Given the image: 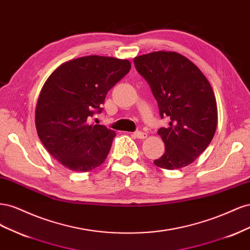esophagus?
Returning <instances> with one entry per match:
<instances>
[{
  "label": "esophagus",
  "mask_w": 250,
  "mask_h": 250,
  "mask_svg": "<svg viewBox=\"0 0 250 250\" xmlns=\"http://www.w3.org/2000/svg\"><path fill=\"white\" fill-rule=\"evenodd\" d=\"M133 134H134V137L138 138V139H145L147 137L146 132H143V131H140V130L135 131Z\"/></svg>",
  "instance_id": "obj_1"
}]
</instances>
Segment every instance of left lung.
Here are the masks:
<instances>
[{"instance_id":"8db88e82","label":"left lung","mask_w":250,"mask_h":250,"mask_svg":"<svg viewBox=\"0 0 250 250\" xmlns=\"http://www.w3.org/2000/svg\"><path fill=\"white\" fill-rule=\"evenodd\" d=\"M135 69L145 78L160 109L168 118L158 129L165 153L155 166L167 170L192 164L214 138L217 103L209 82L191 60L176 52H153L135 57Z\"/></svg>"}]
</instances>
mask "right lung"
Instances as JSON below:
<instances>
[{"label":"right lung","mask_w":250,"mask_h":250,"mask_svg":"<svg viewBox=\"0 0 250 250\" xmlns=\"http://www.w3.org/2000/svg\"><path fill=\"white\" fill-rule=\"evenodd\" d=\"M131 69L126 59L90 55L64 62L44 83L35 110L39 138L49 153L76 172L99 167L116 132L89 124L108 90Z\"/></svg>","instance_id":"add662e5"}]
</instances>
